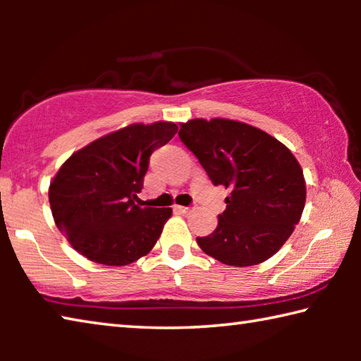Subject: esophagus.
Instances as JSON below:
<instances>
[{
  "instance_id": "esophagus-1",
  "label": "esophagus",
  "mask_w": 361,
  "mask_h": 361,
  "mask_svg": "<svg viewBox=\"0 0 361 361\" xmlns=\"http://www.w3.org/2000/svg\"><path fill=\"white\" fill-rule=\"evenodd\" d=\"M173 209H175V210H178V212H181V213H188V212H191V207H185V205H175Z\"/></svg>"
}]
</instances>
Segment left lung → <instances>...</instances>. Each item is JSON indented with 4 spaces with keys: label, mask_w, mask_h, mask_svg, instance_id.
<instances>
[{
    "label": "left lung",
    "mask_w": 361,
    "mask_h": 361,
    "mask_svg": "<svg viewBox=\"0 0 361 361\" xmlns=\"http://www.w3.org/2000/svg\"><path fill=\"white\" fill-rule=\"evenodd\" d=\"M178 137L215 186L229 189L216 229L197 237L223 264L247 267L271 258L288 240L305 204L296 157L266 132L229 119H192Z\"/></svg>",
    "instance_id": "left-lung-1"
}]
</instances>
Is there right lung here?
<instances>
[{"mask_svg":"<svg viewBox=\"0 0 361 361\" xmlns=\"http://www.w3.org/2000/svg\"><path fill=\"white\" fill-rule=\"evenodd\" d=\"M178 130L173 122L132 124L95 140L66 161L49 186L59 231L85 258L126 266L154 247L172 209L143 207L149 157Z\"/></svg>","mask_w":361,"mask_h":361,"instance_id":"right-lung-1","label":"right lung"}]
</instances>
